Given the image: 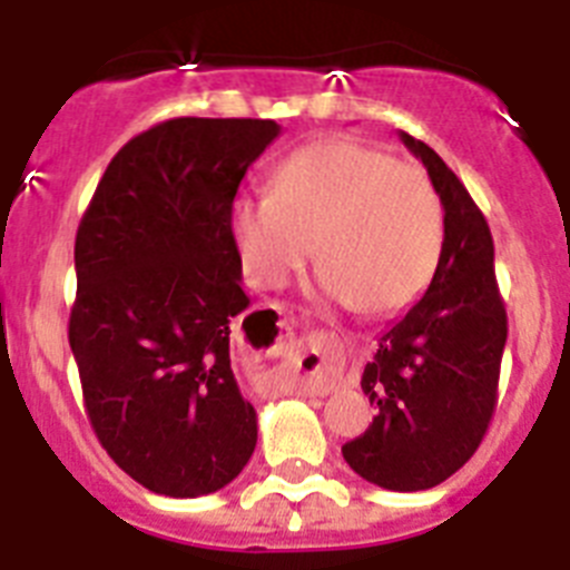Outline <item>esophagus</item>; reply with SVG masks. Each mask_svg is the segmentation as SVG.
<instances>
[{
  "mask_svg": "<svg viewBox=\"0 0 570 570\" xmlns=\"http://www.w3.org/2000/svg\"><path fill=\"white\" fill-rule=\"evenodd\" d=\"M256 320H265L268 316V311H256ZM276 328H279V336H276V342L279 345H288V342H294V325H291L285 316H279L276 320ZM296 374H299V382L305 391H311V394H328L331 387L336 385V376H342V360L340 354H334L331 351V342L328 336H320V342L311 347H305V351H299V356H296Z\"/></svg>",
  "mask_w": 570,
  "mask_h": 570,
  "instance_id": "obj_1",
  "label": "esophagus"
}]
</instances>
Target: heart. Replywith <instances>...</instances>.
Listing matches in <instances>:
<instances>
[{"mask_svg":"<svg viewBox=\"0 0 570 570\" xmlns=\"http://www.w3.org/2000/svg\"><path fill=\"white\" fill-rule=\"evenodd\" d=\"M248 279L279 288L311 256L320 291L362 314H387L428 285L442 248V205L416 165L356 139H320L285 159L271 196L230 208Z\"/></svg>","mask_w":570,"mask_h":570,"instance_id":"b5f03b06","label":"heart"}]
</instances>
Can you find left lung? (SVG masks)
Segmentation results:
<instances>
[{
    "mask_svg": "<svg viewBox=\"0 0 570 570\" xmlns=\"http://www.w3.org/2000/svg\"><path fill=\"white\" fill-rule=\"evenodd\" d=\"M402 142L440 194L445 239L422 299L380 336L362 371L376 416L342 456L387 491H425L460 471L491 425L508 316L482 210L434 148L407 134Z\"/></svg>",
    "mask_w": 570,
    "mask_h": 570,
    "instance_id": "8db88e82",
    "label": "left lung"
}]
</instances>
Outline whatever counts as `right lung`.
Here are the masks:
<instances>
[{
    "label": "right lung",
    "instance_id": "1",
    "mask_svg": "<svg viewBox=\"0 0 570 570\" xmlns=\"http://www.w3.org/2000/svg\"><path fill=\"white\" fill-rule=\"evenodd\" d=\"M271 119L179 116L110 159L73 245L68 340L85 411L110 460L154 493L228 485L256 448V411L230 371L248 308L230 208Z\"/></svg>",
    "mask_w": 570,
    "mask_h": 570
}]
</instances>
